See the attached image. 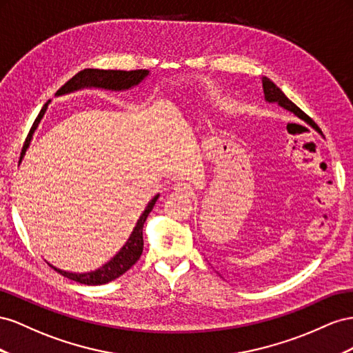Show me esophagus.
Instances as JSON below:
<instances>
[{"instance_id":"1","label":"esophagus","mask_w":353,"mask_h":353,"mask_svg":"<svg viewBox=\"0 0 353 353\" xmlns=\"http://www.w3.org/2000/svg\"><path fill=\"white\" fill-rule=\"evenodd\" d=\"M174 190L179 194V195H185V196H189L192 195V188H190V185L188 183H183V182H179L174 185Z\"/></svg>"}]
</instances>
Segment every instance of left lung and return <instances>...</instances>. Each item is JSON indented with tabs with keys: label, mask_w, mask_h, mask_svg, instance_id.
Returning <instances> with one entry per match:
<instances>
[{
	"label": "left lung",
	"mask_w": 353,
	"mask_h": 353,
	"mask_svg": "<svg viewBox=\"0 0 353 353\" xmlns=\"http://www.w3.org/2000/svg\"><path fill=\"white\" fill-rule=\"evenodd\" d=\"M261 84H263V93H265V99L268 100L269 103H278L279 106L285 108L287 110H290V112H293L294 115H297L299 118L301 119H306V114L301 110L300 108H297L291 100L281 92V90L270 81L269 78L263 77L261 78Z\"/></svg>",
	"instance_id": "left-lung-1"
}]
</instances>
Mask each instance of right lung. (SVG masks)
<instances>
[{"label":"right lung","mask_w":353,"mask_h":353,"mask_svg":"<svg viewBox=\"0 0 353 353\" xmlns=\"http://www.w3.org/2000/svg\"><path fill=\"white\" fill-rule=\"evenodd\" d=\"M149 75V70L146 69H136V70H103V69H84L81 72H78L75 77H72L69 81L60 87L56 96H62L72 93L75 90H81L84 87H96V88H105V90H115V92H119V90H128L137 84H140L143 79ZM48 102L43 106L41 112L38 114L37 119L34 121V125L29 132V136L26 139V142L23 145L22 154H20V159L23 158L26 149L29 146V142H31L32 133L35 132V128L38 127L39 121L44 117V112L47 110ZM159 195L154 196L152 201L148 204L145 211L137 220L136 228L133 229L132 235L127 239V243L124 247L121 248L117 256L110 259L106 265H103L100 269L88 272V274H72V272H66V270H60L54 266H52L56 272H59L60 275H63L65 278H69L72 281H77L79 284H85V285H103L110 283L117 278H119L123 274L132 268L136 261L142 256L143 251V225L149 216L150 211H152L157 199Z\"/></svg>","instance_id":"right-lung-1"}]
</instances>
